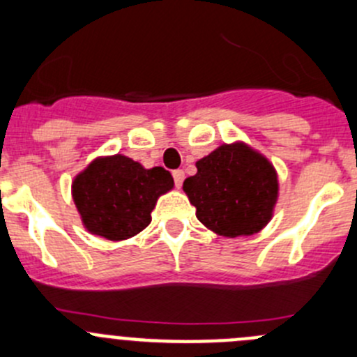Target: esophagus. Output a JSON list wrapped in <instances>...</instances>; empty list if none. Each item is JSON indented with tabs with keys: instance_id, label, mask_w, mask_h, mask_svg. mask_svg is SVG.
<instances>
[{
	"instance_id": "obj_1",
	"label": "esophagus",
	"mask_w": 357,
	"mask_h": 357,
	"mask_svg": "<svg viewBox=\"0 0 357 357\" xmlns=\"http://www.w3.org/2000/svg\"><path fill=\"white\" fill-rule=\"evenodd\" d=\"M172 178H174V183L176 186H181L183 185V179H185V172L181 171V169H176V171H172Z\"/></svg>"
}]
</instances>
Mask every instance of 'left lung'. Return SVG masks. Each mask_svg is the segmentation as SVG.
Returning <instances> with one entry per match:
<instances>
[{"label": "left lung", "instance_id": "obj_1", "mask_svg": "<svg viewBox=\"0 0 357 357\" xmlns=\"http://www.w3.org/2000/svg\"><path fill=\"white\" fill-rule=\"evenodd\" d=\"M197 174L183 183L197 219L228 238L261 231L278 200V174L261 152L243 142L225 143L197 160Z\"/></svg>", "mask_w": 357, "mask_h": 357}]
</instances>
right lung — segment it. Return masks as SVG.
<instances>
[{
	"label": "right lung",
	"mask_w": 357,
	"mask_h": 357,
	"mask_svg": "<svg viewBox=\"0 0 357 357\" xmlns=\"http://www.w3.org/2000/svg\"><path fill=\"white\" fill-rule=\"evenodd\" d=\"M174 188L164 167L145 169L115 153L96 157L72 181V199L91 235L121 242L138 235L152 221L158 197Z\"/></svg>",
	"instance_id": "right-lung-1"
}]
</instances>
